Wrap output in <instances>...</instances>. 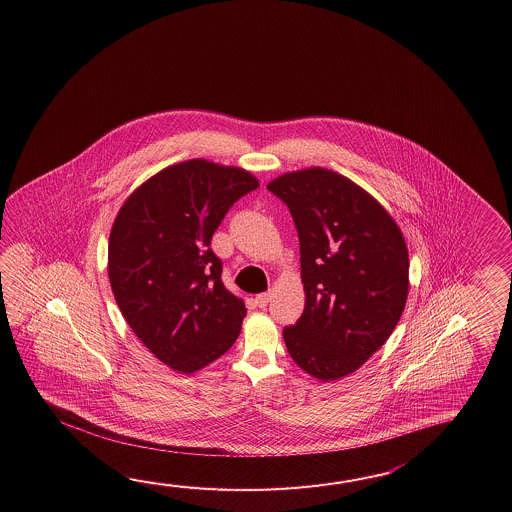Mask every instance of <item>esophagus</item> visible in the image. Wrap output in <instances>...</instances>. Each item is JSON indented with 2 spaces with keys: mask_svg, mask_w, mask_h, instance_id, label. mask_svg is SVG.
Listing matches in <instances>:
<instances>
[{
  "mask_svg": "<svg viewBox=\"0 0 512 512\" xmlns=\"http://www.w3.org/2000/svg\"><path fill=\"white\" fill-rule=\"evenodd\" d=\"M269 300H271L269 293L256 294L254 304L258 305V307H265V305L269 304Z\"/></svg>",
  "mask_w": 512,
  "mask_h": 512,
  "instance_id": "obj_1",
  "label": "esophagus"
}]
</instances>
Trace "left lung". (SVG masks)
<instances>
[{"mask_svg": "<svg viewBox=\"0 0 512 512\" xmlns=\"http://www.w3.org/2000/svg\"><path fill=\"white\" fill-rule=\"evenodd\" d=\"M269 192L293 216L305 307L283 340L318 381L359 370L390 338L408 296L403 232L377 199L326 168L283 174Z\"/></svg>", "mask_w": 512, "mask_h": 512, "instance_id": "left-lung-1", "label": "left lung"}]
</instances>
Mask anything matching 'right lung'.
<instances>
[{"mask_svg":"<svg viewBox=\"0 0 512 512\" xmlns=\"http://www.w3.org/2000/svg\"><path fill=\"white\" fill-rule=\"evenodd\" d=\"M258 186L241 168L192 159L142 183L115 218L111 291L133 333L172 370L205 368L240 335L247 309L221 282L210 240L230 207Z\"/></svg>","mask_w":512,"mask_h":512,"instance_id":"1","label":"right lung"}]
</instances>
